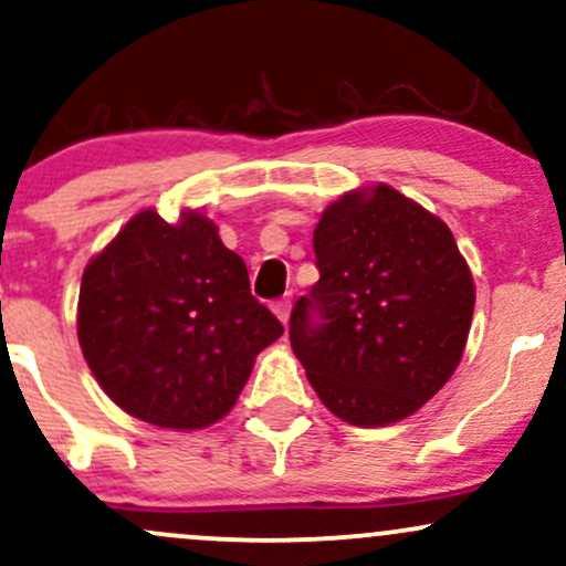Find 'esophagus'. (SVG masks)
Listing matches in <instances>:
<instances>
[{
	"label": "esophagus",
	"mask_w": 566,
	"mask_h": 566,
	"mask_svg": "<svg viewBox=\"0 0 566 566\" xmlns=\"http://www.w3.org/2000/svg\"><path fill=\"white\" fill-rule=\"evenodd\" d=\"M271 311H274L279 322H282V324H287V319H290V311H292V303H290V297H279V301L271 303Z\"/></svg>",
	"instance_id": "34e87169"
}]
</instances>
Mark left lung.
Instances as JSON below:
<instances>
[{
  "label": "left lung",
  "mask_w": 566,
  "mask_h": 566,
  "mask_svg": "<svg viewBox=\"0 0 566 566\" xmlns=\"http://www.w3.org/2000/svg\"><path fill=\"white\" fill-rule=\"evenodd\" d=\"M314 252L319 282L290 314L305 378L350 426L418 412L458 367L476 301L452 231L396 188L375 186L322 212Z\"/></svg>",
  "instance_id": "8db88e82"
}]
</instances>
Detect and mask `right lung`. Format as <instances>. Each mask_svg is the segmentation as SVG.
Wrapping results in <instances>:
<instances>
[{
	"mask_svg": "<svg viewBox=\"0 0 566 566\" xmlns=\"http://www.w3.org/2000/svg\"><path fill=\"white\" fill-rule=\"evenodd\" d=\"M80 346L133 418L193 431L223 418L282 322L252 297L247 265L212 220L143 210L82 274Z\"/></svg>",
	"mask_w": 566,
	"mask_h": 566,
	"instance_id": "right-lung-1",
	"label": "right lung"
}]
</instances>
